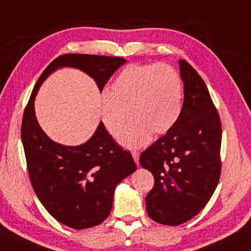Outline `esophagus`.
<instances>
[{
  "mask_svg": "<svg viewBox=\"0 0 251 251\" xmlns=\"http://www.w3.org/2000/svg\"><path fill=\"white\" fill-rule=\"evenodd\" d=\"M131 156H133V158H134V160H135V163L137 164V165H139V152H138V151H131Z\"/></svg>",
  "mask_w": 251,
  "mask_h": 251,
  "instance_id": "obj_1",
  "label": "esophagus"
}]
</instances>
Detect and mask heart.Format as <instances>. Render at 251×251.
Returning a JSON list of instances; mask_svg holds the SVG:
<instances>
[{
  "instance_id": "1",
  "label": "heart",
  "mask_w": 251,
  "mask_h": 251,
  "mask_svg": "<svg viewBox=\"0 0 251 251\" xmlns=\"http://www.w3.org/2000/svg\"><path fill=\"white\" fill-rule=\"evenodd\" d=\"M184 101V85L178 72L165 63L131 64L114 80L100 107L107 133L118 138L130 116L134 118L121 137L125 147L146 145L151 133L160 135L177 122Z\"/></svg>"
}]
</instances>
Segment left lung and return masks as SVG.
Masks as SVG:
<instances>
[{
  "label": "left lung",
  "mask_w": 251,
  "mask_h": 251,
  "mask_svg": "<svg viewBox=\"0 0 251 251\" xmlns=\"http://www.w3.org/2000/svg\"><path fill=\"white\" fill-rule=\"evenodd\" d=\"M184 104L177 122L144 151L139 163L154 176L145 198L150 217L177 226L198 215L218 185L222 122L203 79L179 59Z\"/></svg>",
  "instance_id": "1"
}]
</instances>
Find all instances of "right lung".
Listing matches in <instances>:
<instances>
[{
    "label": "right lung",
    "instance_id": "obj_1",
    "mask_svg": "<svg viewBox=\"0 0 251 251\" xmlns=\"http://www.w3.org/2000/svg\"><path fill=\"white\" fill-rule=\"evenodd\" d=\"M126 59L90 54H64L46 67L24 109L21 137L34 192L57 222L74 229L97 226L108 217L115 187L136 171L124 151L100 123L95 134L79 146L55 143L41 128L34 100L42 83L59 67L82 70L96 80L100 91Z\"/></svg>",
    "mask_w": 251,
    "mask_h": 251
}]
</instances>
